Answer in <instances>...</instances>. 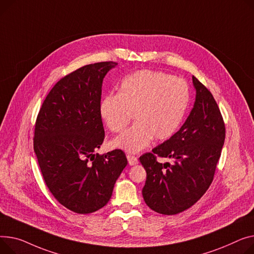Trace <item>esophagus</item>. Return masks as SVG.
Listing matches in <instances>:
<instances>
[{
    "label": "esophagus",
    "instance_id": "obj_1",
    "mask_svg": "<svg viewBox=\"0 0 254 254\" xmlns=\"http://www.w3.org/2000/svg\"><path fill=\"white\" fill-rule=\"evenodd\" d=\"M127 158L128 160V164L129 165H136L138 163V158L136 156L132 155H127Z\"/></svg>",
    "mask_w": 254,
    "mask_h": 254
}]
</instances>
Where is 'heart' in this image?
<instances>
[{
  "instance_id": "b5f03b06",
  "label": "heart",
  "mask_w": 254,
  "mask_h": 254,
  "mask_svg": "<svg viewBox=\"0 0 254 254\" xmlns=\"http://www.w3.org/2000/svg\"><path fill=\"white\" fill-rule=\"evenodd\" d=\"M190 102L188 84L162 71L142 69L121 81L118 95L107 94L99 103V114L113 132L130 128L113 141V146L130 153L146 148L150 142L166 141L180 127Z\"/></svg>"
}]
</instances>
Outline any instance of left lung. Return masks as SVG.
<instances>
[{"label":"left lung","instance_id":"obj_1","mask_svg":"<svg viewBox=\"0 0 254 254\" xmlns=\"http://www.w3.org/2000/svg\"><path fill=\"white\" fill-rule=\"evenodd\" d=\"M194 106L172 138L140 157L147 173L142 194L158 213L173 215L190 208L212 183L221 157L226 128L212 94L195 76ZM172 159L161 164L157 157Z\"/></svg>","mask_w":254,"mask_h":254}]
</instances>
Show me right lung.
<instances>
[{"mask_svg":"<svg viewBox=\"0 0 254 254\" xmlns=\"http://www.w3.org/2000/svg\"><path fill=\"white\" fill-rule=\"evenodd\" d=\"M116 65L89 64L64 76L38 114L33 150L43 178L59 203L76 213L105 206L127 164L121 149L94 153L105 137L99 114L103 78Z\"/></svg>","mask_w":254,"mask_h":254,"instance_id":"right-lung-1","label":"right lung"}]
</instances>
